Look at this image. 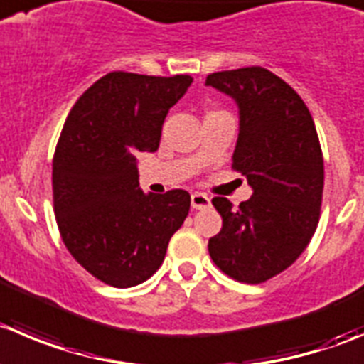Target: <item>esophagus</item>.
Returning <instances> with one entry per match:
<instances>
[{
	"mask_svg": "<svg viewBox=\"0 0 364 364\" xmlns=\"http://www.w3.org/2000/svg\"><path fill=\"white\" fill-rule=\"evenodd\" d=\"M210 205V198L203 193H193L191 195V207L193 209H205Z\"/></svg>",
	"mask_w": 364,
	"mask_h": 364,
	"instance_id": "esophagus-1",
	"label": "esophagus"
}]
</instances>
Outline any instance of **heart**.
Wrapping results in <instances>:
<instances>
[{
  "label": "heart",
  "instance_id": "heart-1",
  "mask_svg": "<svg viewBox=\"0 0 364 364\" xmlns=\"http://www.w3.org/2000/svg\"><path fill=\"white\" fill-rule=\"evenodd\" d=\"M213 112H218V110H210V112H207V114H213Z\"/></svg>",
  "mask_w": 364,
  "mask_h": 364
}]
</instances>
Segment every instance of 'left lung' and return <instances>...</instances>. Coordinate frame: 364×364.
<instances>
[{"mask_svg": "<svg viewBox=\"0 0 364 364\" xmlns=\"http://www.w3.org/2000/svg\"><path fill=\"white\" fill-rule=\"evenodd\" d=\"M205 84L240 107L232 169L254 189L237 209L213 198L223 227L209 240V254L232 279L261 284L289 268L318 227L323 155L316 127L295 89L264 68L218 71Z\"/></svg>", "mask_w": 364, "mask_h": 364, "instance_id": "1", "label": "left lung"}]
</instances>
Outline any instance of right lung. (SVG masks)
Returning <instances> with one entry per match:
<instances>
[{
  "mask_svg": "<svg viewBox=\"0 0 364 364\" xmlns=\"http://www.w3.org/2000/svg\"><path fill=\"white\" fill-rule=\"evenodd\" d=\"M189 75L114 71L78 98L53 155V209L76 262L114 288L150 279L191 205L184 189L144 195L137 154L155 151Z\"/></svg>",
  "mask_w": 364,
  "mask_h": 364,
  "instance_id": "1",
  "label": "right lung"
}]
</instances>
